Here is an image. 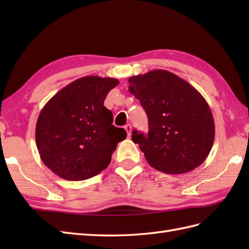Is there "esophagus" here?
Returning <instances> with one entry per match:
<instances>
[{"mask_svg": "<svg viewBox=\"0 0 249 249\" xmlns=\"http://www.w3.org/2000/svg\"><path fill=\"white\" fill-rule=\"evenodd\" d=\"M124 129L126 130V133H127V136H128V137H130V133H131V126H130L129 124L125 125V126H124Z\"/></svg>", "mask_w": 249, "mask_h": 249, "instance_id": "obj_1", "label": "esophagus"}]
</instances>
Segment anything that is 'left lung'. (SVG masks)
<instances>
[{
	"label": "left lung",
	"instance_id": "1",
	"mask_svg": "<svg viewBox=\"0 0 249 249\" xmlns=\"http://www.w3.org/2000/svg\"><path fill=\"white\" fill-rule=\"evenodd\" d=\"M129 91L145 110L149 133L134 130L149 165L168 174L199 167L209 156L215 138L213 114L193 86L174 73L154 70L128 79Z\"/></svg>",
	"mask_w": 249,
	"mask_h": 249
}]
</instances>
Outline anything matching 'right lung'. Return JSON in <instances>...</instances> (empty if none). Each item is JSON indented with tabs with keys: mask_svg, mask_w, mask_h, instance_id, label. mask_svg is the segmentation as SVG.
<instances>
[{
	"mask_svg": "<svg viewBox=\"0 0 249 249\" xmlns=\"http://www.w3.org/2000/svg\"><path fill=\"white\" fill-rule=\"evenodd\" d=\"M118 79L88 76L57 92L41 109L35 139L41 160L68 181L97 176L111 161L123 128L115 127L113 115L104 106Z\"/></svg>",
	"mask_w": 249,
	"mask_h": 249,
	"instance_id": "1",
	"label": "right lung"
}]
</instances>
